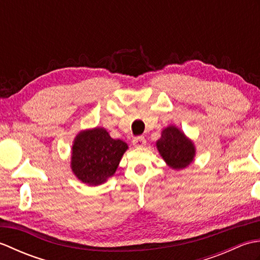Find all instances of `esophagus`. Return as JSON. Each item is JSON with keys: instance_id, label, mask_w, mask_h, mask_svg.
Here are the masks:
<instances>
[{"instance_id": "obj_1", "label": "esophagus", "mask_w": 260, "mask_h": 260, "mask_svg": "<svg viewBox=\"0 0 260 260\" xmlns=\"http://www.w3.org/2000/svg\"><path fill=\"white\" fill-rule=\"evenodd\" d=\"M132 143H133V145L136 147H143L146 144V141L143 136H137V137H134Z\"/></svg>"}]
</instances>
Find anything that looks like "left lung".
I'll return each instance as SVG.
<instances>
[{
	"label": "left lung",
	"mask_w": 260,
	"mask_h": 260,
	"mask_svg": "<svg viewBox=\"0 0 260 260\" xmlns=\"http://www.w3.org/2000/svg\"><path fill=\"white\" fill-rule=\"evenodd\" d=\"M157 150L172 169H184L193 161L194 146L174 126H169L162 132V136L156 142Z\"/></svg>",
	"instance_id": "obj_1"
}]
</instances>
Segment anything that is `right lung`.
I'll return each instance as SVG.
<instances>
[{"label": "right lung", "instance_id": "right-lung-1", "mask_svg": "<svg viewBox=\"0 0 260 260\" xmlns=\"http://www.w3.org/2000/svg\"><path fill=\"white\" fill-rule=\"evenodd\" d=\"M126 150V143L112 139L106 129L81 132L73 146L71 169L84 183L102 184L116 172Z\"/></svg>", "mask_w": 260, "mask_h": 260}]
</instances>
